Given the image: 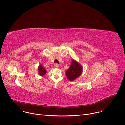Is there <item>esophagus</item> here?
<instances>
[{"instance_id":"obj_1","label":"esophagus","mask_w":125,"mask_h":125,"mask_svg":"<svg viewBox=\"0 0 125 125\" xmlns=\"http://www.w3.org/2000/svg\"><path fill=\"white\" fill-rule=\"evenodd\" d=\"M55 67L58 68V67H59V65H58L57 63H56V64H55Z\"/></svg>"}]
</instances>
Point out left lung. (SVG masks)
Listing matches in <instances>:
<instances>
[{"mask_svg": "<svg viewBox=\"0 0 125 125\" xmlns=\"http://www.w3.org/2000/svg\"><path fill=\"white\" fill-rule=\"evenodd\" d=\"M82 73V66L77 61L72 60L70 67L66 71V75L67 78L70 81H73L79 77L81 75Z\"/></svg>", "mask_w": 125, "mask_h": 125, "instance_id": "obj_1", "label": "left lung"}]
</instances>
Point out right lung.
Listing matches in <instances>:
<instances>
[{
    "label": "right lung",
    "mask_w": 125,
    "mask_h": 125,
    "mask_svg": "<svg viewBox=\"0 0 125 125\" xmlns=\"http://www.w3.org/2000/svg\"><path fill=\"white\" fill-rule=\"evenodd\" d=\"M39 74L41 76H43L46 74L45 69L42 65H40L39 67Z\"/></svg>",
    "instance_id": "obj_1"
}]
</instances>
